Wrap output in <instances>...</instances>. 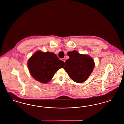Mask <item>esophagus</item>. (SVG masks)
I'll return each mask as SVG.
<instances>
[{"mask_svg": "<svg viewBox=\"0 0 124 124\" xmlns=\"http://www.w3.org/2000/svg\"><path fill=\"white\" fill-rule=\"evenodd\" d=\"M62 60H63V61H64V62L65 63V58H63V59H62Z\"/></svg>", "mask_w": 124, "mask_h": 124, "instance_id": "obj_1", "label": "esophagus"}]
</instances>
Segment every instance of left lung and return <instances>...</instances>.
I'll return each mask as SVG.
<instances>
[{"label":"left lung","instance_id":"left-lung-1","mask_svg":"<svg viewBox=\"0 0 124 124\" xmlns=\"http://www.w3.org/2000/svg\"><path fill=\"white\" fill-rule=\"evenodd\" d=\"M69 59L65 61L64 70L71 79L75 82H85L94 67L93 59L86 55L79 54L76 51L69 52Z\"/></svg>","mask_w":124,"mask_h":124}]
</instances>
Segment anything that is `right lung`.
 Wrapping results in <instances>:
<instances>
[{
    "instance_id": "obj_1",
    "label": "right lung",
    "mask_w": 124,
    "mask_h": 124,
    "mask_svg": "<svg viewBox=\"0 0 124 124\" xmlns=\"http://www.w3.org/2000/svg\"><path fill=\"white\" fill-rule=\"evenodd\" d=\"M65 66L64 61L57 55L50 52L37 51L28 61L30 72L35 79L46 84L53 78L55 73Z\"/></svg>"
}]
</instances>
